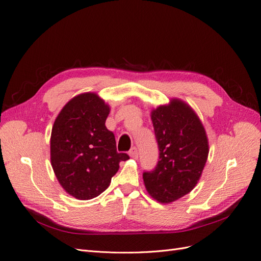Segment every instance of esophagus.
Returning <instances> with one entry per match:
<instances>
[{"label":"esophagus","mask_w":261,"mask_h":261,"mask_svg":"<svg viewBox=\"0 0 261 261\" xmlns=\"http://www.w3.org/2000/svg\"><path fill=\"white\" fill-rule=\"evenodd\" d=\"M129 156L132 159H134V160H137L138 159V151H137V148H132L130 149V151H129Z\"/></svg>","instance_id":"esophagus-1"}]
</instances>
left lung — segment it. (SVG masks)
Returning <instances> with one entry per match:
<instances>
[{"label": "left lung", "mask_w": 261, "mask_h": 261, "mask_svg": "<svg viewBox=\"0 0 261 261\" xmlns=\"http://www.w3.org/2000/svg\"><path fill=\"white\" fill-rule=\"evenodd\" d=\"M160 149L153 171L143 172L149 195L161 203H170L191 193L199 181L209 155V141L194 109L179 98L151 111Z\"/></svg>", "instance_id": "obj_1"}]
</instances>
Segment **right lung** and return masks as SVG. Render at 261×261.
<instances>
[{
    "label": "right lung",
    "instance_id": "1",
    "mask_svg": "<svg viewBox=\"0 0 261 261\" xmlns=\"http://www.w3.org/2000/svg\"><path fill=\"white\" fill-rule=\"evenodd\" d=\"M109 112L96 93H82L62 108L52 126V169L63 190L79 200L107 190L120 162L129 159L117 152L114 135L105 125Z\"/></svg>",
    "mask_w": 261,
    "mask_h": 261
}]
</instances>
